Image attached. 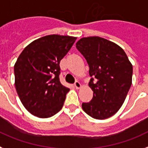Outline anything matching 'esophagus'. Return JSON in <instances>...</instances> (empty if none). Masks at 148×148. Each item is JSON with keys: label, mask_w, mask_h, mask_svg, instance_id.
<instances>
[{"label": "esophagus", "mask_w": 148, "mask_h": 148, "mask_svg": "<svg viewBox=\"0 0 148 148\" xmlns=\"http://www.w3.org/2000/svg\"><path fill=\"white\" fill-rule=\"evenodd\" d=\"M74 85H75V88H76V89H79V88H80L82 87V85H81V84H80V82H78V81L75 82V84H74Z\"/></svg>", "instance_id": "obj_1"}]
</instances>
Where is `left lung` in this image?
Returning <instances> with one entry per match:
<instances>
[{
    "instance_id": "obj_1",
    "label": "left lung",
    "mask_w": 148,
    "mask_h": 148,
    "mask_svg": "<svg viewBox=\"0 0 148 148\" xmlns=\"http://www.w3.org/2000/svg\"><path fill=\"white\" fill-rule=\"evenodd\" d=\"M76 48L89 66V87L93 98L82 103L83 110L96 119H105L119 110L132 85V65L119 45L100 37L82 38Z\"/></svg>"
}]
</instances>
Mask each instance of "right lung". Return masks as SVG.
Wrapping results in <instances>:
<instances>
[{
    "label": "right lung",
    "mask_w": 148,
    "mask_h": 148,
    "mask_svg": "<svg viewBox=\"0 0 148 148\" xmlns=\"http://www.w3.org/2000/svg\"><path fill=\"white\" fill-rule=\"evenodd\" d=\"M75 37L50 35L25 47L14 65L16 92L25 108L39 118H48L63 107L69 88L60 82V62Z\"/></svg>",
    "instance_id": "right-lung-1"
}]
</instances>
